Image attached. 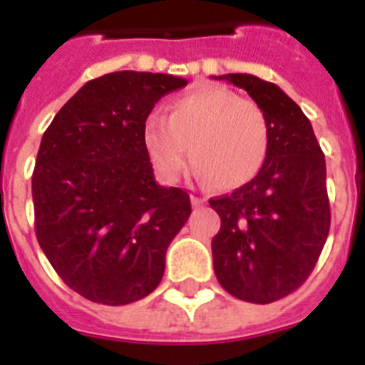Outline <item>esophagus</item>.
Here are the masks:
<instances>
[{"label": "esophagus", "mask_w": 365, "mask_h": 365, "mask_svg": "<svg viewBox=\"0 0 365 365\" xmlns=\"http://www.w3.org/2000/svg\"><path fill=\"white\" fill-rule=\"evenodd\" d=\"M191 202H193V206H202L205 205V199H200V197H191Z\"/></svg>", "instance_id": "esophagus-1"}]
</instances>
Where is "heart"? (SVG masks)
Masks as SVG:
<instances>
[{
	"instance_id": "heart-1",
	"label": "heart",
	"mask_w": 365,
	"mask_h": 365,
	"mask_svg": "<svg viewBox=\"0 0 365 365\" xmlns=\"http://www.w3.org/2000/svg\"><path fill=\"white\" fill-rule=\"evenodd\" d=\"M269 142V121L259 106L222 87L178 96L168 119L151 115L143 125V145L163 180L176 182L191 155L195 174L216 189L254 180L265 165Z\"/></svg>"
}]
</instances>
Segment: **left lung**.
I'll return each mask as SVG.
<instances>
[{
    "label": "left lung",
    "mask_w": 365,
    "mask_h": 365,
    "mask_svg": "<svg viewBox=\"0 0 365 365\" xmlns=\"http://www.w3.org/2000/svg\"><path fill=\"white\" fill-rule=\"evenodd\" d=\"M269 121V155L254 180L210 199L222 217L212 239L217 282L237 299L265 305L289 295L317 265L329 233L326 160L311 121L274 83L227 73Z\"/></svg>",
    "instance_id": "left-lung-1"
}]
</instances>
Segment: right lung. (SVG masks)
I'll return each instance as SVG.
<instances>
[{
    "mask_svg": "<svg viewBox=\"0 0 365 365\" xmlns=\"http://www.w3.org/2000/svg\"><path fill=\"white\" fill-rule=\"evenodd\" d=\"M187 79L115 71L85 83L41 138L31 176L36 235L58 277L102 305L143 299L165 274L189 195L155 182L143 125Z\"/></svg>",
    "mask_w": 365,
    "mask_h": 365,
    "instance_id": "obj_1",
    "label": "right lung"
}]
</instances>
